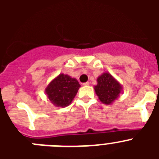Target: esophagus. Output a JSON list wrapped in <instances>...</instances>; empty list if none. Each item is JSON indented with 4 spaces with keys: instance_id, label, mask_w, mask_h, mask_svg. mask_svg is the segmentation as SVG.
I'll list each match as a JSON object with an SVG mask.
<instances>
[{
    "instance_id": "1",
    "label": "esophagus",
    "mask_w": 159,
    "mask_h": 159,
    "mask_svg": "<svg viewBox=\"0 0 159 159\" xmlns=\"http://www.w3.org/2000/svg\"><path fill=\"white\" fill-rule=\"evenodd\" d=\"M83 85H84V86H88V85H89V83L88 82L84 83V84H83Z\"/></svg>"
}]
</instances>
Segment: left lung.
I'll return each instance as SVG.
<instances>
[{"instance_id":"1","label":"left lung","mask_w":159,"mask_h":159,"mask_svg":"<svg viewBox=\"0 0 159 159\" xmlns=\"http://www.w3.org/2000/svg\"><path fill=\"white\" fill-rule=\"evenodd\" d=\"M95 94L104 104L113 103L123 92V85L109 72L102 73L97 78V84L94 86Z\"/></svg>"}]
</instances>
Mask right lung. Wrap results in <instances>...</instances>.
<instances>
[{"label": "right lung", "instance_id": "add662e5", "mask_svg": "<svg viewBox=\"0 0 159 159\" xmlns=\"http://www.w3.org/2000/svg\"><path fill=\"white\" fill-rule=\"evenodd\" d=\"M80 88V84L76 79L60 73L48 84L45 94L54 106L66 107L71 104Z\"/></svg>", "mask_w": 159, "mask_h": 159}]
</instances>
